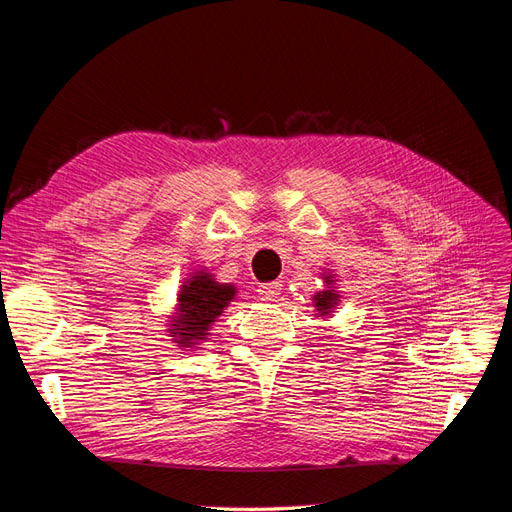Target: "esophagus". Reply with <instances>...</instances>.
I'll return each mask as SVG.
<instances>
[{"instance_id": "obj_1", "label": "esophagus", "mask_w": 512, "mask_h": 512, "mask_svg": "<svg viewBox=\"0 0 512 512\" xmlns=\"http://www.w3.org/2000/svg\"><path fill=\"white\" fill-rule=\"evenodd\" d=\"M258 294L262 301H275L282 294V282H267L258 286Z\"/></svg>"}]
</instances>
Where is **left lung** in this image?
Segmentation results:
<instances>
[{"mask_svg": "<svg viewBox=\"0 0 512 512\" xmlns=\"http://www.w3.org/2000/svg\"><path fill=\"white\" fill-rule=\"evenodd\" d=\"M320 277L324 282V288L314 294V299H312L314 309L320 318H331L339 301H342V294H339V290H337V280H335V273L331 269H324L320 273Z\"/></svg>", "mask_w": 512, "mask_h": 512, "instance_id": "1", "label": "left lung"}]
</instances>
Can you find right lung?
<instances>
[{
    "mask_svg": "<svg viewBox=\"0 0 512 512\" xmlns=\"http://www.w3.org/2000/svg\"><path fill=\"white\" fill-rule=\"evenodd\" d=\"M235 284L215 280L209 267L194 269L185 277L173 312L166 316L164 331L170 342L179 348H196L211 337L213 324L224 314V309L237 297Z\"/></svg>",
    "mask_w": 512,
    "mask_h": 512,
    "instance_id": "right-lung-1",
    "label": "right lung"
}]
</instances>
